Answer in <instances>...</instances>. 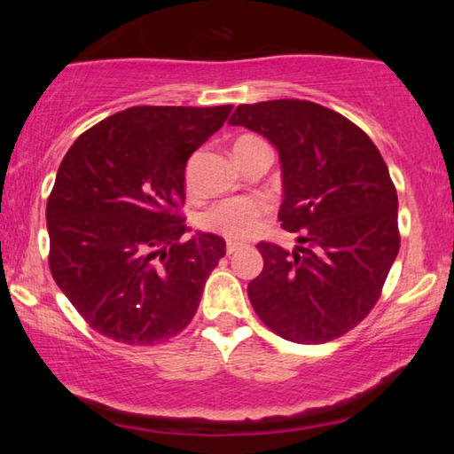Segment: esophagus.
<instances>
[{"instance_id": "34e87169", "label": "esophagus", "mask_w": 454, "mask_h": 454, "mask_svg": "<svg viewBox=\"0 0 454 454\" xmlns=\"http://www.w3.org/2000/svg\"><path fill=\"white\" fill-rule=\"evenodd\" d=\"M239 247H242V244H238V242H228V244H226V254H228V255H232V254H236V252H238Z\"/></svg>"}]
</instances>
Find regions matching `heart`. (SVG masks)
I'll return each instance as SVG.
<instances>
[{
	"mask_svg": "<svg viewBox=\"0 0 454 454\" xmlns=\"http://www.w3.org/2000/svg\"><path fill=\"white\" fill-rule=\"evenodd\" d=\"M259 144H263L262 138L254 137V134H242L232 144L234 156L239 161L247 152H252ZM189 187V177H187ZM269 215V202L259 195H244V197H232L216 202L207 212H202L200 226L224 236L228 239H246L254 236L259 228H262L265 216Z\"/></svg>",
	"mask_w": 454,
	"mask_h": 454,
	"instance_id": "obj_1",
	"label": "heart"
}]
</instances>
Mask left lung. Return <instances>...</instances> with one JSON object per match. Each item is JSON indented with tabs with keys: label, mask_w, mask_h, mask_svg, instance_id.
Returning a JSON list of instances; mask_svg holds the SVG:
<instances>
[{
	"label": "left lung",
	"mask_w": 454,
	"mask_h": 454,
	"mask_svg": "<svg viewBox=\"0 0 454 454\" xmlns=\"http://www.w3.org/2000/svg\"><path fill=\"white\" fill-rule=\"evenodd\" d=\"M230 124L263 134L278 150V220L301 234L293 252L257 244L263 271L247 286L254 310L288 341L337 340L379 302L400 249L387 161L355 122L312 101L239 105Z\"/></svg>",
	"instance_id": "1"
}]
</instances>
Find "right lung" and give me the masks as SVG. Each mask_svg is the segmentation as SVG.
Wrapping results in <instances>:
<instances>
[{
    "label": "right lung",
    "instance_id": "right-lung-1",
    "mask_svg": "<svg viewBox=\"0 0 454 454\" xmlns=\"http://www.w3.org/2000/svg\"><path fill=\"white\" fill-rule=\"evenodd\" d=\"M232 109L130 107L67 150L46 202L48 265L91 330L153 345L192 320L226 242L215 234L181 239L189 230L185 168Z\"/></svg>",
    "mask_w": 454,
    "mask_h": 454
}]
</instances>
